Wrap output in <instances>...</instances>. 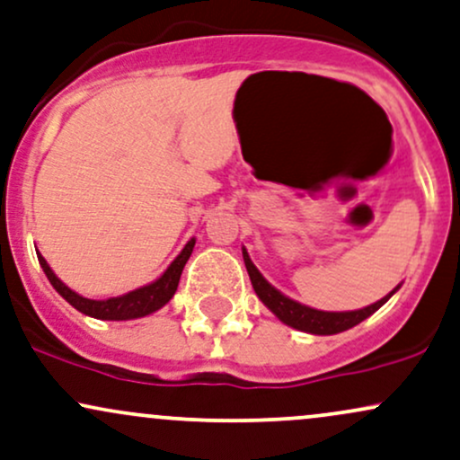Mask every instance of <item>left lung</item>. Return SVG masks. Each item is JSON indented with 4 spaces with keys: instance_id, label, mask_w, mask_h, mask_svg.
Returning <instances> with one entry per match:
<instances>
[{
    "instance_id": "left-lung-1",
    "label": "left lung",
    "mask_w": 460,
    "mask_h": 460,
    "mask_svg": "<svg viewBox=\"0 0 460 460\" xmlns=\"http://www.w3.org/2000/svg\"><path fill=\"white\" fill-rule=\"evenodd\" d=\"M243 261H245L247 273H250L252 286L253 290H256L258 299H261L262 304L288 327L299 329V332H305V333H314V336H333V333L347 332V329L359 325L361 321H366L370 314H375V312L379 310V307L385 304V301L390 299L398 288H401V286H396L390 295H385L383 299L376 301V304L361 307V310L323 312V310H314V307L299 304V301H293L290 296L279 293L275 286L269 284L267 279L262 278V273L256 269V264L252 262L250 253H247L245 247H243Z\"/></svg>"
}]
</instances>
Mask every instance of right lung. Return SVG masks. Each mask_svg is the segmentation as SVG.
<instances>
[{
  "mask_svg": "<svg viewBox=\"0 0 460 460\" xmlns=\"http://www.w3.org/2000/svg\"><path fill=\"white\" fill-rule=\"evenodd\" d=\"M193 245H196V239H191L182 247V252L174 258V262L165 269V273L161 275L159 279H155L153 284L142 286V288H135L131 293L120 295V296H111V299H85L70 290L62 279L58 278L56 273L51 271L45 258L38 253V262H40L42 271H45L47 279L51 282L53 288L58 290L64 299L68 301L75 310H79L81 314L92 316V318H101V321H131V318H142L153 314V312L161 310L167 301L172 299L178 288V282H181V273L185 269V264L191 256Z\"/></svg>",
  "mask_w": 460,
  "mask_h": 460,
  "instance_id": "obj_1",
  "label": "right lung"
}]
</instances>
